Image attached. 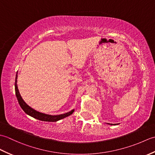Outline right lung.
<instances>
[{"label": "right lung", "instance_id": "1", "mask_svg": "<svg viewBox=\"0 0 155 155\" xmlns=\"http://www.w3.org/2000/svg\"><path fill=\"white\" fill-rule=\"evenodd\" d=\"M17 74L16 75V79H15V93H16V98H17V100L18 101V103L20 104V106L22 108V109L24 110L26 113L27 114L30 115V116L34 117L37 119H38L40 120H43V121H48V122H56L58 120H61L62 118H64L65 117H67L69 115L72 114L73 113L74 110H72L68 113H67L65 114H60V115H55V116H53V115H48V114H45L43 113H39L38 111H36L35 110L32 109V108H31L30 107L26 104L25 102L23 101V99L22 98L21 94L19 93V91L17 87Z\"/></svg>", "mask_w": 155, "mask_h": 155}]
</instances>
